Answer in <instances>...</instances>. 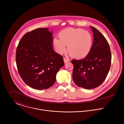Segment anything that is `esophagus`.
<instances>
[{
  "instance_id": "1",
  "label": "esophagus",
  "mask_w": 124,
  "mask_h": 124,
  "mask_svg": "<svg viewBox=\"0 0 124 124\" xmlns=\"http://www.w3.org/2000/svg\"><path fill=\"white\" fill-rule=\"evenodd\" d=\"M69 59H67V58H64V63H67L69 61Z\"/></svg>"
}]
</instances>
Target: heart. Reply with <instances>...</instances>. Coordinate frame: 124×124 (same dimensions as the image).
I'll use <instances>...</instances> for the list:
<instances>
[{"instance_id": "1", "label": "heart", "mask_w": 124, "mask_h": 124, "mask_svg": "<svg viewBox=\"0 0 124 124\" xmlns=\"http://www.w3.org/2000/svg\"><path fill=\"white\" fill-rule=\"evenodd\" d=\"M59 37L54 39V44L60 54L66 51V46L70 55L78 59L86 57L92 50L93 37L89 32L83 29L66 28L60 32Z\"/></svg>"}]
</instances>
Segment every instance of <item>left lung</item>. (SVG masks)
Instances as JSON below:
<instances>
[{"instance_id":"1","label":"left lung","mask_w":124,"mask_h":124,"mask_svg":"<svg viewBox=\"0 0 124 124\" xmlns=\"http://www.w3.org/2000/svg\"><path fill=\"white\" fill-rule=\"evenodd\" d=\"M94 42L90 54L81 60H72L73 78L80 87L91 89L100 86L109 72L111 54L108 42L96 28L91 26Z\"/></svg>"}]
</instances>
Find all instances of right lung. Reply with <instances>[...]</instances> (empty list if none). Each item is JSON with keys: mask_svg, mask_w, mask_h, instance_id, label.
Listing matches in <instances>:
<instances>
[{"mask_svg": "<svg viewBox=\"0 0 124 124\" xmlns=\"http://www.w3.org/2000/svg\"><path fill=\"white\" fill-rule=\"evenodd\" d=\"M52 33L40 28L25 33L17 45L16 64L23 81L35 89H48L63 66V57L52 47Z\"/></svg>", "mask_w": 124, "mask_h": 124, "instance_id": "add662e5", "label": "right lung"}]
</instances>
